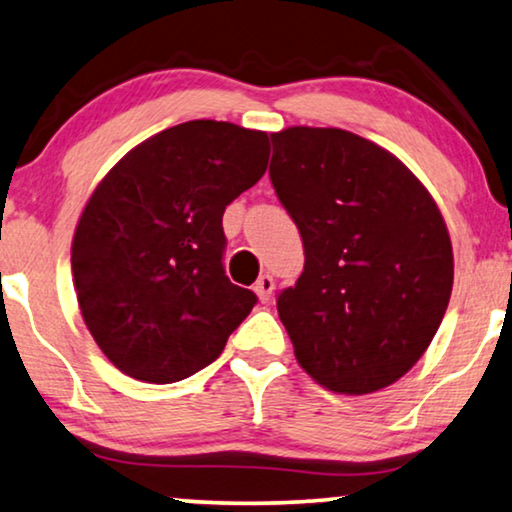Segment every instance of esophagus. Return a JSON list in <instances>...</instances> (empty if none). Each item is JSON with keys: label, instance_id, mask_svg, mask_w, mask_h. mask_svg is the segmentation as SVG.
Instances as JSON below:
<instances>
[{"label": "esophagus", "instance_id": "1", "mask_svg": "<svg viewBox=\"0 0 512 512\" xmlns=\"http://www.w3.org/2000/svg\"><path fill=\"white\" fill-rule=\"evenodd\" d=\"M254 291L261 303H268V300L272 298V291H275V279H272L270 275H261L258 277V282L254 284Z\"/></svg>", "mask_w": 512, "mask_h": 512}]
</instances>
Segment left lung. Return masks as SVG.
Returning <instances> with one entry per match:
<instances>
[{
    "label": "left lung",
    "instance_id": "left-lung-1",
    "mask_svg": "<svg viewBox=\"0 0 512 512\" xmlns=\"http://www.w3.org/2000/svg\"><path fill=\"white\" fill-rule=\"evenodd\" d=\"M270 139V181L305 249L303 275L277 296L296 359L335 394L389 387L450 303L443 214L394 153L354 132L296 125Z\"/></svg>",
    "mask_w": 512,
    "mask_h": 512
}]
</instances>
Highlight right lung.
Instances as JSON below:
<instances>
[{"label":"right lung","mask_w":512,"mask_h":512,"mask_svg":"<svg viewBox=\"0 0 512 512\" xmlns=\"http://www.w3.org/2000/svg\"><path fill=\"white\" fill-rule=\"evenodd\" d=\"M268 132L188 121L111 167L72 242L79 307L104 356L151 384L219 359L256 293L223 270V212L265 174Z\"/></svg>","instance_id":"1"}]
</instances>
